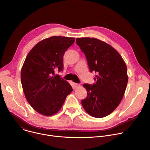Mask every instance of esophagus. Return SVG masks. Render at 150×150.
I'll return each mask as SVG.
<instances>
[{"mask_svg": "<svg viewBox=\"0 0 150 150\" xmlns=\"http://www.w3.org/2000/svg\"><path fill=\"white\" fill-rule=\"evenodd\" d=\"M74 86L75 88L76 87H78L79 86H80V84H77V83H74Z\"/></svg>", "mask_w": 150, "mask_h": 150, "instance_id": "esophagus-1", "label": "esophagus"}]
</instances>
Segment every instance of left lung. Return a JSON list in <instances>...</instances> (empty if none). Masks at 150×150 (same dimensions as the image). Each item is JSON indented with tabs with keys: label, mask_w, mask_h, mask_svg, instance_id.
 <instances>
[{
	"label": "left lung",
	"mask_w": 150,
	"mask_h": 150,
	"mask_svg": "<svg viewBox=\"0 0 150 150\" xmlns=\"http://www.w3.org/2000/svg\"><path fill=\"white\" fill-rule=\"evenodd\" d=\"M91 72L96 73L93 85L84 84L87 98L81 101L85 111L95 118L112 113L121 102L128 82L126 64L112 46L94 38H78Z\"/></svg>",
	"instance_id": "8db88e82"
}]
</instances>
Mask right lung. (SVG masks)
Listing matches in <instances>:
<instances>
[{"label": "right lung", "mask_w": 150, "mask_h": 150, "mask_svg": "<svg viewBox=\"0 0 150 150\" xmlns=\"http://www.w3.org/2000/svg\"><path fill=\"white\" fill-rule=\"evenodd\" d=\"M75 40L74 38L60 36L45 39L34 46L23 63L21 81L25 98L43 115L56 114L73 90L55 71H63V55Z\"/></svg>", "instance_id": "obj_1"}]
</instances>
